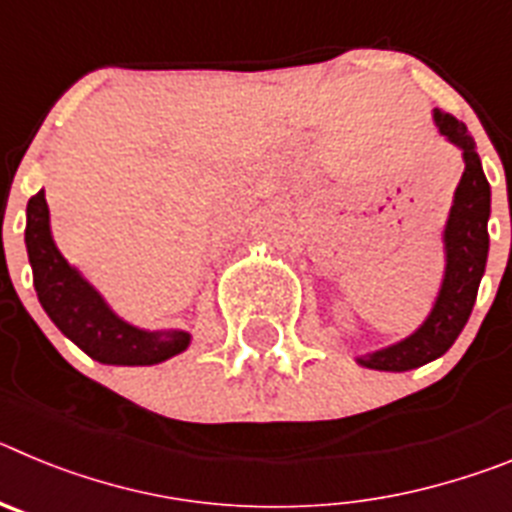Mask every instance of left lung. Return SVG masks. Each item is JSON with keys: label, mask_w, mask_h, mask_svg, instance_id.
Listing matches in <instances>:
<instances>
[{"label": "left lung", "mask_w": 512, "mask_h": 512, "mask_svg": "<svg viewBox=\"0 0 512 512\" xmlns=\"http://www.w3.org/2000/svg\"><path fill=\"white\" fill-rule=\"evenodd\" d=\"M438 133L456 146L464 158V174L454 192L449 220L443 228V279L431 312L423 323L392 346L377 348L356 356V364L377 372H410L428 361L438 359L454 346L459 333L467 325L472 307L477 302V289L485 277L487 253H490V182H487L477 143L464 122L454 115L433 110Z\"/></svg>", "instance_id": "obj_1"}]
</instances>
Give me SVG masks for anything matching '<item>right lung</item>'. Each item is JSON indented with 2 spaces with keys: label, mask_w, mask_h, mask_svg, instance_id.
<instances>
[{
  "label": "right lung",
  "mask_w": 512,
  "mask_h": 512,
  "mask_svg": "<svg viewBox=\"0 0 512 512\" xmlns=\"http://www.w3.org/2000/svg\"><path fill=\"white\" fill-rule=\"evenodd\" d=\"M25 246L40 305L63 336L94 361L112 366H153L189 348L192 336L187 330H146L122 320L81 277V271L63 259L53 241L51 212L43 189L27 202Z\"/></svg>",
  "instance_id": "add662e5"
}]
</instances>
